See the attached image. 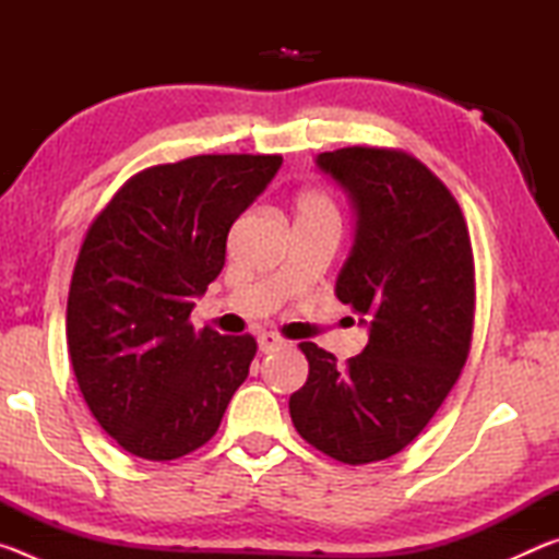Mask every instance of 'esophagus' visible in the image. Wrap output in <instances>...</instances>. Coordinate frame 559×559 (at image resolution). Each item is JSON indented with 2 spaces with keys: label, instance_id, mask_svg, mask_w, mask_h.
Wrapping results in <instances>:
<instances>
[{
  "label": "esophagus",
  "instance_id": "obj_1",
  "mask_svg": "<svg viewBox=\"0 0 559 559\" xmlns=\"http://www.w3.org/2000/svg\"><path fill=\"white\" fill-rule=\"evenodd\" d=\"M286 345V340L278 337L276 333H261L259 335V349L261 353H273V349H281Z\"/></svg>",
  "mask_w": 559,
  "mask_h": 559
}]
</instances>
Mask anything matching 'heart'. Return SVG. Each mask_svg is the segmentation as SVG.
<instances>
[{
  "label": "heart",
  "instance_id": "1",
  "mask_svg": "<svg viewBox=\"0 0 559 559\" xmlns=\"http://www.w3.org/2000/svg\"><path fill=\"white\" fill-rule=\"evenodd\" d=\"M300 212H333V204H330V200L325 194H306L300 200Z\"/></svg>",
  "mask_w": 559,
  "mask_h": 559
}]
</instances>
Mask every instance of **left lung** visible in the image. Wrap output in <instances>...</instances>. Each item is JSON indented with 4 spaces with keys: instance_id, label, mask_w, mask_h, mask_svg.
<instances>
[{
    "instance_id": "1",
    "label": "left lung",
    "mask_w": 559,
    "mask_h": 559,
    "mask_svg": "<svg viewBox=\"0 0 559 559\" xmlns=\"http://www.w3.org/2000/svg\"><path fill=\"white\" fill-rule=\"evenodd\" d=\"M316 167L355 212L335 296L370 343L345 367L300 343L310 372L288 409L310 447L359 466L409 447L456 384L473 330V251L456 200L402 150L343 147Z\"/></svg>"
}]
</instances>
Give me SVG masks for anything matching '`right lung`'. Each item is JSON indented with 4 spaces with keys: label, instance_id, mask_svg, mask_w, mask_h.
I'll return each mask as SVG.
<instances>
[{
    "label": "right lung",
    "instance_id": "obj_1",
    "mask_svg": "<svg viewBox=\"0 0 559 559\" xmlns=\"http://www.w3.org/2000/svg\"><path fill=\"white\" fill-rule=\"evenodd\" d=\"M281 155H197L126 182L83 239L66 335L81 394L132 456L173 461L204 447L249 377L251 335L189 325L219 276L231 224Z\"/></svg>",
    "mask_w": 559,
    "mask_h": 559
}]
</instances>
